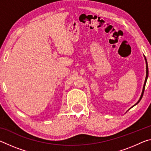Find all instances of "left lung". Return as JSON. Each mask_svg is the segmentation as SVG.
Wrapping results in <instances>:
<instances>
[{
	"label": "left lung",
	"mask_w": 151,
	"mask_h": 151,
	"mask_svg": "<svg viewBox=\"0 0 151 151\" xmlns=\"http://www.w3.org/2000/svg\"><path fill=\"white\" fill-rule=\"evenodd\" d=\"M145 57V56H144ZM145 61H146V70H147V71H146V73H147V75H146V78H145V83H144V86H143V88H142V93H141V95H140V99H139V100L138 101V102L137 103L135 104H134L133 106H132V107H133L134 106H135L136 105V104H137L138 103H139L140 102V101L142 99V96H143V94H144V91H145V85H146V83H147V78H148V76H149V68H148V64H147V58H146V57H145ZM131 107V108H132Z\"/></svg>",
	"instance_id": "left-lung-1"
}]
</instances>
